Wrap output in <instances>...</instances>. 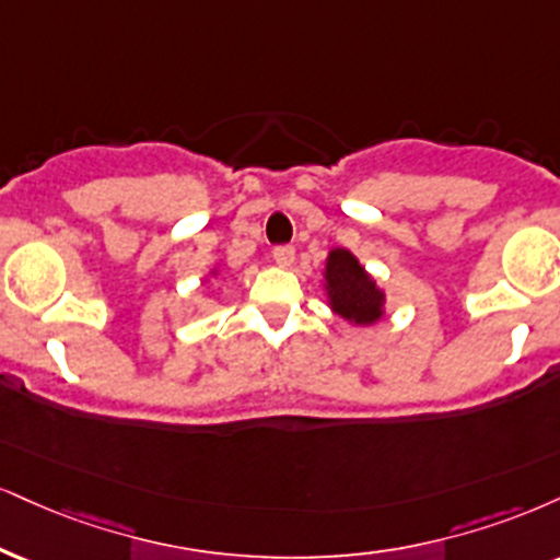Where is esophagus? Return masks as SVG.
Segmentation results:
<instances>
[{
    "mask_svg": "<svg viewBox=\"0 0 560 560\" xmlns=\"http://www.w3.org/2000/svg\"><path fill=\"white\" fill-rule=\"evenodd\" d=\"M273 262L279 268H292L294 262V247L289 245H281V247H273Z\"/></svg>",
    "mask_w": 560,
    "mask_h": 560,
    "instance_id": "obj_1",
    "label": "esophagus"
}]
</instances>
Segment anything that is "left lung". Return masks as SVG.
Listing matches in <instances>:
<instances>
[{
  "mask_svg": "<svg viewBox=\"0 0 560 560\" xmlns=\"http://www.w3.org/2000/svg\"><path fill=\"white\" fill-rule=\"evenodd\" d=\"M323 292L349 326L365 328L386 318V289L347 247H331L323 260Z\"/></svg>",
  "mask_w": 560,
  "mask_h": 560,
  "instance_id": "8db88e82",
  "label": "left lung"
}]
</instances>
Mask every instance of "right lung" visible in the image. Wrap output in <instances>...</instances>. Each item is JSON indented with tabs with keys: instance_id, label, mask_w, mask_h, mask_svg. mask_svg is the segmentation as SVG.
I'll return each mask as SVG.
<instances>
[{
	"instance_id": "add662e5",
	"label": "right lung",
	"mask_w": 560,
	"mask_h": 560,
	"mask_svg": "<svg viewBox=\"0 0 560 560\" xmlns=\"http://www.w3.org/2000/svg\"><path fill=\"white\" fill-rule=\"evenodd\" d=\"M208 276H211V279H215V276H219V266H213L211 271H208Z\"/></svg>"
}]
</instances>
